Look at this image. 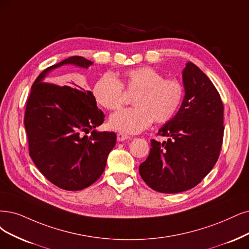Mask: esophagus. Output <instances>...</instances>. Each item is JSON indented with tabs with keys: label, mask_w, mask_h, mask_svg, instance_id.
Instances as JSON below:
<instances>
[{
	"label": "esophagus",
	"mask_w": 249,
	"mask_h": 249,
	"mask_svg": "<svg viewBox=\"0 0 249 249\" xmlns=\"http://www.w3.org/2000/svg\"><path fill=\"white\" fill-rule=\"evenodd\" d=\"M131 137L129 135H127L125 133H122V132H119L117 134V141L118 142H124V141H127V140H130Z\"/></svg>",
	"instance_id": "1"
}]
</instances>
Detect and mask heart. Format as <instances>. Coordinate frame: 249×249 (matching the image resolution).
<instances>
[{"label": "heart", "instance_id": "1", "mask_svg": "<svg viewBox=\"0 0 249 249\" xmlns=\"http://www.w3.org/2000/svg\"><path fill=\"white\" fill-rule=\"evenodd\" d=\"M126 92H135L132 104L135 106L121 110L109 120L115 130L137 133L153 122L166 123L180 107L185 87L176 78L164 75L152 67H140L125 71L117 79L106 72L94 84L93 95L97 103L107 110H118L125 103Z\"/></svg>", "mask_w": 249, "mask_h": 249}]
</instances>
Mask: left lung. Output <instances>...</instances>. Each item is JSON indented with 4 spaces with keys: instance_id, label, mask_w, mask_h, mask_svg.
<instances>
[{
    "instance_id": "8db88e82",
    "label": "left lung",
    "mask_w": 249,
    "mask_h": 249,
    "mask_svg": "<svg viewBox=\"0 0 249 249\" xmlns=\"http://www.w3.org/2000/svg\"><path fill=\"white\" fill-rule=\"evenodd\" d=\"M186 95L178 114L152 140L140 174L153 190L173 194L196 187L213 168L224 137V105L213 82L194 63L182 71Z\"/></svg>"
}]
</instances>
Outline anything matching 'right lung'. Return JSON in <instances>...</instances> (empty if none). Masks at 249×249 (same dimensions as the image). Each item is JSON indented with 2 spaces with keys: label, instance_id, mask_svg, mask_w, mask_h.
Instances as JSON below:
<instances>
[{
  "label": "right lung",
  "instance_id": "right-lung-1",
  "mask_svg": "<svg viewBox=\"0 0 249 249\" xmlns=\"http://www.w3.org/2000/svg\"><path fill=\"white\" fill-rule=\"evenodd\" d=\"M92 63L71 56L44 70L26 101L24 127L31 158L46 178L67 191L83 190L100 178L117 136L93 130L104 123L105 115L91 91L43 81L48 71L63 64L87 69Z\"/></svg>",
  "mask_w": 249,
  "mask_h": 249
}]
</instances>
